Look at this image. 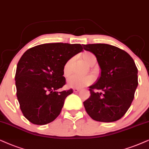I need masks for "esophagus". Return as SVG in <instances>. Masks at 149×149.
<instances>
[{"mask_svg":"<svg viewBox=\"0 0 149 149\" xmlns=\"http://www.w3.org/2000/svg\"><path fill=\"white\" fill-rule=\"evenodd\" d=\"M80 91V88H73V91H74L75 93H77V92H79Z\"/></svg>","mask_w":149,"mask_h":149,"instance_id":"esophagus-1","label":"esophagus"}]
</instances>
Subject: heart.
<instances>
[{"mask_svg": "<svg viewBox=\"0 0 149 149\" xmlns=\"http://www.w3.org/2000/svg\"><path fill=\"white\" fill-rule=\"evenodd\" d=\"M81 58L89 66H93L96 62V58L91 52H85L81 54ZM73 63V58H70L65 63L63 66V74L65 76H69L71 72V66ZM93 82V78L91 76H80L78 75H73L67 80V84L69 87L81 88L91 84Z\"/></svg>", "mask_w": 149, "mask_h": 149, "instance_id": "b5f03b06", "label": "heart"}]
</instances>
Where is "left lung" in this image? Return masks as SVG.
<instances>
[{
  "label": "left lung",
  "instance_id": "8db88e82",
  "mask_svg": "<svg viewBox=\"0 0 149 149\" xmlns=\"http://www.w3.org/2000/svg\"><path fill=\"white\" fill-rule=\"evenodd\" d=\"M83 45L84 50L95 56L101 69L100 78L89 86L91 95L83 103L86 111L95 121H117L125 116L134 98L138 84L135 62L127 52L113 45Z\"/></svg>",
  "mask_w": 149,
  "mask_h": 149
}]
</instances>
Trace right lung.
Here are the masks:
<instances>
[{
  "mask_svg": "<svg viewBox=\"0 0 149 149\" xmlns=\"http://www.w3.org/2000/svg\"><path fill=\"white\" fill-rule=\"evenodd\" d=\"M83 51L80 44L47 43L29 49L17 65L15 81L20 109L30 122L43 125L61 113L73 89L57 91L66 84L65 63Z\"/></svg>",
  "mask_w": 149,
  "mask_h": 149,
  "instance_id": "obj_1",
  "label": "right lung"
}]
</instances>
